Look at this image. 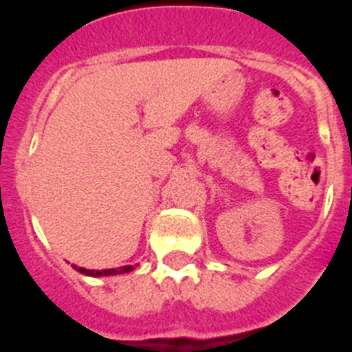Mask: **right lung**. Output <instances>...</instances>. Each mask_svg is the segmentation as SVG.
Listing matches in <instances>:
<instances>
[{
    "label": "right lung",
    "mask_w": 352,
    "mask_h": 352,
    "mask_svg": "<svg viewBox=\"0 0 352 352\" xmlns=\"http://www.w3.org/2000/svg\"><path fill=\"white\" fill-rule=\"evenodd\" d=\"M74 269H78L79 273L88 274V276H111V274L129 273V271H133V269H134V265H124V267H117V269H102V271H96V269L78 267V265H74Z\"/></svg>",
    "instance_id": "right-lung-1"
}]
</instances>
